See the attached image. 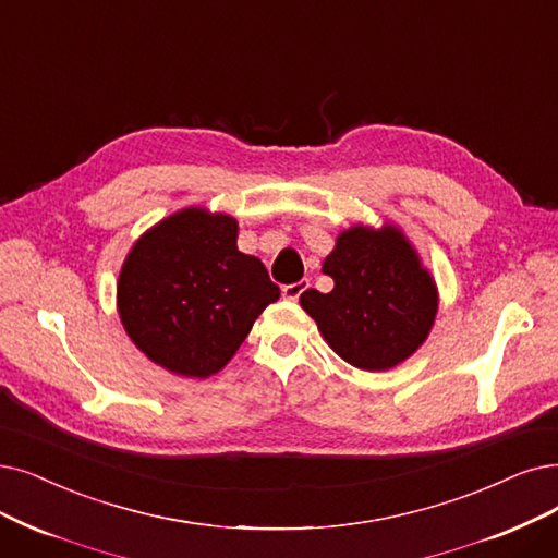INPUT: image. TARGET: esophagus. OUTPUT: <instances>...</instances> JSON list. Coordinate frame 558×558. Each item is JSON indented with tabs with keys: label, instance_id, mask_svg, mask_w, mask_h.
<instances>
[{
	"label": "esophagus",
	"instance_id": "obj_1",
	"mask_svg": "<svg viewBox=\"0 0 558 558\" xmlns=\"http://www.w3.org/2000/svg\"><path fill=\"white\" fill-rule=\"evenodd\" d=\"M306 288H308V279H302V281L283 286V288H281V295H283V300L295 302V300H300V295L306 291Z\"/></svg>",
	"mask_w": 558,
	"mask_h": 558
}]
</instances>
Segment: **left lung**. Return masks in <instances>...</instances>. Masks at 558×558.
I'll list each match as a JSON object with an SVG mask.
<instances>
[{
  "mask_svg": "<svg viewBox=\"0 0 558 558\" xmlns=\"http://www.w3.org/2000/svg\"><path fill=\"white\" fill-rule=\"evenodd\" d=\"M323 272L333 279L331 291L308 288L300 304L348 364L387 371L426 341L437 314L435 281L396 229L341 233Z\"/></svg>",
  "mask_w": 558,
  "mask_h": 558,
  "instance_id": "8db88e82",
  "label": "left lung"
}]
</instances>
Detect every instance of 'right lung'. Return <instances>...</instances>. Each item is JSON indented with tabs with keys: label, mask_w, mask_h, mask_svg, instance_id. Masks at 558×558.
<instances>
[{
	"label": "right lung",
	"mask_w": 558,
	"mask_h": 558,
	"mask_svg": "<svg viewBox=\"0 0 558 558\" xmlns=\"http://www.w3.org/2000/svg\"><path fill=\"white\" fill-rule=\"evenodd\" d=\"M235 238L233 217L187 208L132 247L119 277V314L148 360L178 375L208 377L279 300L265 265L238 252Z\"/></svg>",
	"instance_id": "1"
}]
</instances>
